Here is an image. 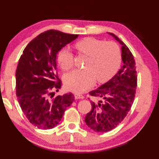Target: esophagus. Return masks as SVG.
<instances>
[{
  "label": "esophagus",
  "mask_w": 159,
  "mask_h": 159,
  "mask_svg": "<svg viewBox=\"0 0 159 159\" xmlns=\"http://www.w3.org/2000/svg\"><path fill=\"white\" fill-rule=\"evenodd\" d=\"M75 96V98L76 99H84V97L81 94H79V93H75V94L74 95Z\"/></svg>",
  "instance_id": "34e87169"
}]
</instances>
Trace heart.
Instances as JSON below:
<instances>
[{
  "label": "heart",
  "mask_w": 159,
  "mask_h": 159,
  "mask_svg": "<svg viewBox=\"0 0 159 159\" xmlns=\"http://www.w3.org/2000/svg\"><path fill=\"white\" fill-rule=\"evenodd\" d=\"M81 54L89 56L85 69H76L64 78L65 86L68 90L82 93L94 84L96 79L104 83L113 77L121 63V52L115 42H105L92 37L84 38L75 44ZM58 64L63 70L73 66V55L68 48H62L57 53Z\"/></svg>",
  "instance_id": "b5f03b06"
}]
</instances>
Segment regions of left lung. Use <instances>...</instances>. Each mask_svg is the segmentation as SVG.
Masks as SVG:
<instances>
[{
	"label": "left lung",
	"mask_w": 159,
	"mask_h": 159,
	"mask_svg": "<svg viewBox=\"0 0 159 159\" xmlns=\"http://www.w3.org/2000/svg\"><path fill=\"white\" fill-rule=\"evenodd\" d=\"M122 46L123 66L119 71L89 94L102 98V101H91V110L84 122L94 132L106 133L119 125L128 113L133 104L137 86V73L134 57L123 42L112 33H107Z\"/></svg>",
	"instance_id": "1"
}]
</instances>
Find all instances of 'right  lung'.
<instances>
[{
    "mask_svg": "<svg viewBox=\"0 0 159 159\" xmlns=\"http://www.w3.org/2000/svg\"><path fill=\"white\" fill-rule=\"evenodd\" d=\"M78 37L48 30L27 44L19 60L16 72L18 102L29 121L38 128L57 126L75 99L71 93L52 99L49 96L61 87V80L55 75L57 53Z\"/></svg>",
    "mask_w": 159,
    "mask_h": 159,
    "instance_id": "right-lung-1",
    "label": "right lung"
}]
</instances>
